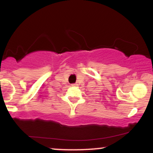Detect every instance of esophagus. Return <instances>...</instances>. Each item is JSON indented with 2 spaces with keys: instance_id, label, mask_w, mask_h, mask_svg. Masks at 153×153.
Listing matches in <instances>:
<instances>
[{
  "instance_id": "1",
  "label": "esophagus",
  "mask_w": 153,
  "mask_h": 153,
  "mask_svg": "<svg viewBox=\"0 0 153 153\" xmlns=\"http://www.w3.org/2000/svg\"><path fill=\"white\" fill-rule=\"evenodd\" d=\"M72 86H76V85H78V84H76V83H73V84H72Z\"/></svg>"
}]
</instances>
